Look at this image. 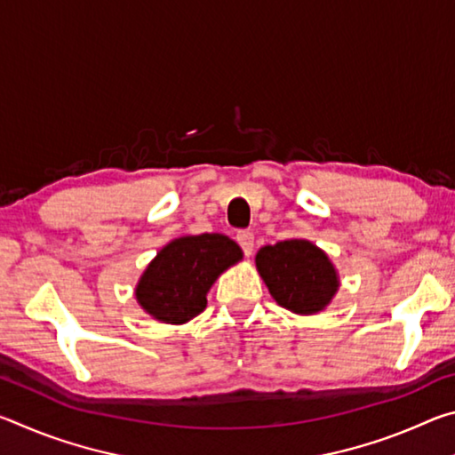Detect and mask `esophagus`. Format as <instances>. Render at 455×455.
<instances>
[{"label":"esophagus","instance_id":"34e87169","mask_svg":"<svg viewBox=\"0 0 455 455\" xmlns=\"http://www.w3.org/2000/svg\"><path fill=\"white\" fill-rule=\"evenodd\" d=\"M236 241H238V244L243 246L244 255L251 257L252 255V249H255V235L249 233V230H243V233L236 235Z\"/></svg>","mask_w":455,"mask_h":455}]
</instances>
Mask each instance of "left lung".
I'll use <instances>...</instances> for the list:
<instances>
[{"mask_svg": "<svg viewBox=\"0 0 455 455\" xmlns=\"http://www.w3.org/2000/svg\"><path fill=\"white\" fill-rule=\"evenodd\" d=\"M255 265L275 301L295 315L323 311L341 284L327 252L307 238L263 246Z\"/></svg>", "mask_w": 455, "mask_h": 455, "instance_id": "obj_1", "label": "left lung"}]
</instances>
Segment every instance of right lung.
I'll return each instance as SVG.
<instances>
[{
  "instance_id": "obj_1",
  "label": "right lung",
  "mask_w": 455,
  "mask_h": 455,
  "mask_svg": "<svg viewBox=\"0 0 455 455\" xmlns=\"http://www.w3.org/2000/svg\"><path fill=\"white\" fill-rule=\"evenodd\" d=\"M238 260H243V249L227 235L172 238L144 268L134 297L152 319L182 325L204 311L214 281Z\"/></svg>"
}]
</instances>
